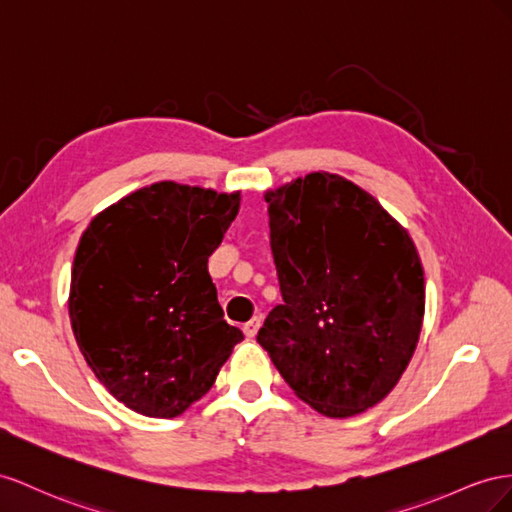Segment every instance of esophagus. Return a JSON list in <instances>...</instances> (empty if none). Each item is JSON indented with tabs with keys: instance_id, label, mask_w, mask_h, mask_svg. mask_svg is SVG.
<instances>
[{
	"instance_id": "obj_1",
	"label": "esophagus",
	"mask_w": 512,
	"mask_h": 512,
	"mask_svg": "<svg viewBox=\"0 0 512 512\" xmlns=\"http://www.w3.org/2000/svg\"><path fill=\"white\" fill-rule=\"evenodd\" d=\"M259 326H261V317H253L251 321H246V324H244V334H246V337L248 339H253L255 337V334L259 332Z\"/></svg>"
}]
</instances>
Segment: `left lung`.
I'll use <instances>...</instances> for the list:
<instances>
[{"mask_svg":"<svg viewBox=\"0 0 512 512\" xmlns=\"http://www.w3.org/2000/svg\"><path fill=\"white\" fill-rule=\"evenodd\" d=\"M264 199L283 304L257 343L313 410L362 414L386 399L416 352L425 317L416 244L337 173L313 171Z\"/></svg>","mask_w":512,"mask_h":512,"instance_id":"1","label":"left lung"}]
</instances>
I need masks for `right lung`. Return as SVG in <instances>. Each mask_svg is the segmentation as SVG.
<instances>
[{
	"mask_svg": "<svg viewBox=\"0 0 512 512\" xmlns=\"http://www.w3.org/2000/svg\"><path fill=\"white\" fill-rule=\"evenodd\" d=\"M240 191L156 182L92 218L79 240L68 313L83 358L115 399L175 418L206 394L233 345L208 257Z\"/></svg>",
	"mask_w": 512,
	"mask_h": 512,
	"instance_id": "add662e5",
	"label": "right lung"
}]
</instances>
